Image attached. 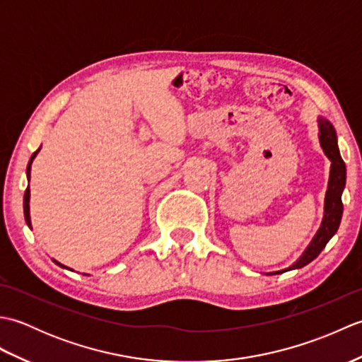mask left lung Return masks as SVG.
<instances>
[{
    "mask_svg": "<svg viewBox=\"0 0 362 362\" xmlns=\"http://www.w3.org/2000/svg\"><path fill=\"white\" fill-rule=\"evenodd\" d=\"M319 140L320 146L324 149L325 156L332 160V169H329V180H328V189L325 196V214L324 221L319 232L314 236L311 244L306 247L303 255L300 257L294 264L283 271H276L272 274H283L292 269H300L306 266L316 258L319 253L324 250L327 243L332 240V236L337 232L342 218V191L345 187V163L337 148V136L334 127L324 118H319Z\"/></svg>",
    "mask_w": 362,
    "mask_h": 362,
    "instance_id": "left-lung-1",
    "label": "left lung"
}]
</instances>
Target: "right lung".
Masks as SVG:
<instances>
[{
    "instance_id": "1",
    "label": "right lung",
    "mask_w": 362,
    "mask_h": 362,
    "mask_svg": "<svg viewBox=\"0 0 362 362\" xmlns=\"http://www.w3.org/2000/svg\"><path fill=\"white\" fill-rule=\"evenodd\" d=\"M40 151V149H37L34 153H33V157H30V160H29V163H28V169H26V173H28V179H29V175H30V165H33V160L35 158V156H37V152ZM30 191H29V187L26 188V191H25V199H23V209H25V219H26V224L30 227V216H29V197H30ZM54 263L56 264H59L60 267H65L64 264H60L59 261H56V259H52ZM68 269V267H66Z\"/></svg>"
}]
</instances>
